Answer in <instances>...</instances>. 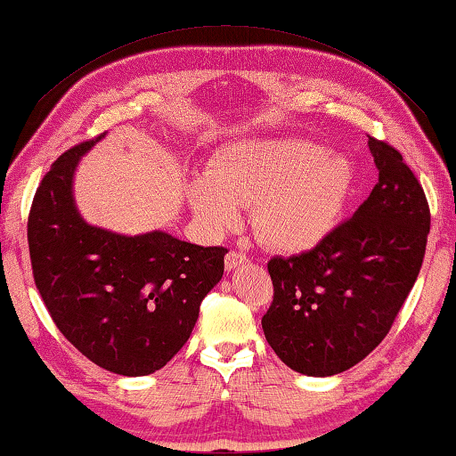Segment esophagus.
<instances>
[{"mask_svg": "<svg viewBox=\"0 0 456 456\" xmlns=\"http://www.w3.org/2000/svg\"><path fill=\"white\" fill-rule=\"evenodd\" d=\"M245 262H248V256L241 254V251H229V254L225 256V267H227V272L235 270L237 265H241V264H245Z\"/></svg>", "mask_w": 456, "mask_h": 456, "instance_id": "esophagus-1", "label": "esophagus"}]
</instances>
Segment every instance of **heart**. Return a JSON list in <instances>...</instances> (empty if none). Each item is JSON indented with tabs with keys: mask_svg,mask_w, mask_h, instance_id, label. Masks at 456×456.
Wrapping results in <instances>:
<instances>
[{
	"mask_svg": "<svg viewBox=\"0 0 456 456\" xmlns=\"http://www.w3.org/2000/svg\"><path fill=\"white\" fill-rule=\"evenodd\" d=\"M353 164L308 140L240 142L216 154L207 178L191 184L199 221L225 233L254 208L256 237L267 248L300 254L335 231L353 189Z\"/></svg>",
	"mask_w": 456,
	"mask_h": 456,
	"instance_id": "obj_1",
	"label": "heart"
}]
</instances>
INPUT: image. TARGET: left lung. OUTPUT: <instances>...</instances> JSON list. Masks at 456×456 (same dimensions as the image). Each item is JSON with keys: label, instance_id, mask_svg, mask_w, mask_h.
Returning a JSON list of instances; mask_svg holds the SVG:
<instances>
[{"label": "left lung", "instance_id": "left-lung-1", "mask_svg": "<svg viewBox=\"0 0 456 456\" xmlns=\"http://www.w3.org/2000/svg\"><path fill=\"white\" fill-rule=\"evenodd\" d=\"M378 184L314 249L273 257V302L262 319L273 353L302 375L357 365L392 329L422 267L430 211L402 154L370 137Z\"/></svg>", "mask_w": 456, "mask_h": 456}]
</instances>
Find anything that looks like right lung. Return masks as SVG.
Returning a JSON list of instances; mask_svg holds the SVG:
<instances>
[{
  "mask_svg": "<svg viewBox=\"0 0 456 456\" xmlns=\"http://www.w3.org/2000/svg\"><path fill=\"white\" fill-rule=\"evenodd\" d=\"M97 140L53 164L36 191L28 245L36 288L56 327L103 370L140 378L189 341L205 296L225 270V248H200L166 231L124 235L89 225L72 183Z\"/></svg>",
  "mask_w": 456,
  "mask_h": 456,
  "instance_id": "1",
  "label": "right lung"
}]
</instances>
